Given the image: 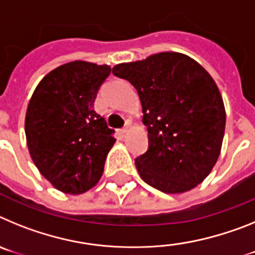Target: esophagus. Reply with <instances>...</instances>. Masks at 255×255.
Listing matches in <instances>:
<instances>
[{
    "label": "esophagus",
    "mask_w": 255,
    "mask_h": 255,
    "mask_svg": "<svg viewBox=\"0 0 255 255\" xmlns=\"http://www.w3.org/2000/svg\"><path fill=\"white\" fill-rule=\"evenodd\" d=\"M130 126H131V120H130V119H128V120H126V124H125V126H124L123 129L120 130V131H121V134H123V135H125L126 132L129 131Z\"/></svg>",
    "instance_id": "34e87169"
}]
</instances>
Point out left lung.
I'll use <instances>...</instances> for the list:
<instances>
[{"label": "left lung", "instance_id": "8db88e82", "mask_svg": "<svg viewBox=\"0 0 255 255\" xmlns=\"http://www.w3.org/2000/svg\"><path fill=\"white\" fill-rule=\"evenodd\" d=\"M138 91L149 148L135 158L148 185L167 194L191 190L203 181L221 153L226 125L222 96L197 61L161 52L112 69Z\"/></svg>", "mask_w": 255, "mask_h": 255}]
</instances>
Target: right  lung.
I'll list each match as a JSON object with an SVG mask.
<instances>
[{
    "instance_id": "1",
    "label": "right lung",
    "mask_w": 255,
    "mask_h": 255,
    "mask_svg": "<svg viewBox=\"0 0 255 255\" xmlns=\"http://www.w3.org/2000/svg\"><path fill=\"white\" fill-rule=\"evenodd\" d=\"M111 73L108 65L71 61L39 82L25 115L26 144L39 172L53 188L83 194L97 185L116 139L94 101Z\"/></svg>"
}]
</instances>
